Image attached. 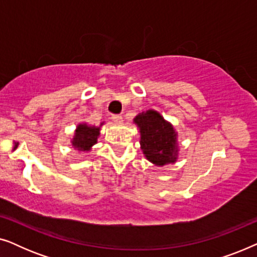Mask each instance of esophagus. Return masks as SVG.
<instances>
[{
    "label": "esophagus",
    "instance_id": "1",
    "mask_svg": "<svg viewBox=\"0 0 257 257\" xmlns=\"http://www.w3.org/2000/svg\"><path fill=\"white\" fill-rule=\"evenodd\" d=\"M112 120H113L114 122H118V124H120V122L122 121V117L120 114H113L112 115Z\"/></svg>",
    "mask_w": 257,
    "mask_h": 257
}]
</instances>
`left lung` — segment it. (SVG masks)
Returning <instances> with one entry per match:
<instances>
[{"label":"left lung","mask_w":257,"mask_h":257,"mask_svg":"<svg viewBox=\"0 0 257 257\" xmlns=\"http://www.w3.org/2000/svg\"><path fill=\"white\" fill-rule=\"evenodd\" d=\"M140 128V145L151 163L164 166L177 160V133L157 111L149 110L135 118Z\"/></svg>","instance_id":"8db88e82"}]
</instances>
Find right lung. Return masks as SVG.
Instances as JSON below:
<instances>
[{"label": "right lung", "mask_w": 257, "mask_h": 257, "mask_svg": "<svg viewBox=\"0 0 257 257\" xmlns=\"http://www.w3.org/2000/svg\"><path fill=\"white\" fill-rule=\"evenodd\" d=\"M98 136H99V127L79 124L77 126L75 137L72 139V145L78 151L85 152L97 143Z\"/></svg>", "instance_id": "right-lung-1"}]
</instances>
